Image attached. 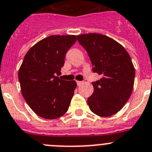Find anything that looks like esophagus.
I'll list each match as a JSON object with an SVG mask.
<instances>
[{
    "label": "esophagus",
    "mask_w": 152,
    "mask_h": 152,
    "mask_svg": "<svg viewBox=\"0 0 152 152\" xmlns=\"http://www.w3.org/2000/svg\"><path fill=\"white\" fill-rule=\"evenodd\" d=\"M83 82H82V81H77V82H76V84H77L78 86H81V85L83 84Z\"/></svg>",
    "instance_id": "1"
}]
</instances>
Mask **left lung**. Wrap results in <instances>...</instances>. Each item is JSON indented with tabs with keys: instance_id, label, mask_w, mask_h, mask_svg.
Masks as SVG:
<instances>
[{
	"instance_id": "1",
	"label": "left lung",
	"mask_w": 152,
	"mask_h": 152,
	"mask_svg": "<svg viewBox=\"0 0 152 152\" xmlns=\"http://www.w3.org/2000/svg\"><path fill=\"white\" fill-rule=\"evenodd\" d=\"M77 40L90 58L92 71L102 76L92 83L89 108L102 117L113 115L125 105L134 88L135 69L130 55L121 44L100 34L78 35Z\"/></svg>"
}]
</instances>
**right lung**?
I'll return each mask as SVG.
<instances>
[{"instance_id": "1", "label": "right lung", "mask_w": 152, "mask_h": 152, "mask_svg": "<svg viewBox=\"0 0 152 152\" xmlns=\"http://www.w3.org/2000/svg\"><path fill=\"white\" fill-rule=\"evenodd\" d=\"M75 35H52L29 49L18 70L22 95L39 117L55 119L68 110L76 87L75 81L58 76Z\"/></svg>"}]
</instances>
